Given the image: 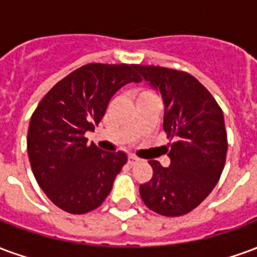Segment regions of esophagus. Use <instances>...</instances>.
<instances>
[{
	"label": "esophagus",
	"instance_id": "esophagus-1",
	"mask_svg": "<svg viewBox=\"0 0 257 257\" xmlns=\"http://www.w3.org/2000/svg\"><path fill=\"white\" fill-rule=\"evenodd\" d=\"M138 161H139V158H138V157H135V156H129L128 157L129 165H135V164H136Z\"/></svg>",
	"mask_w": 257,
	"mask_h": 257
}]
</instances>
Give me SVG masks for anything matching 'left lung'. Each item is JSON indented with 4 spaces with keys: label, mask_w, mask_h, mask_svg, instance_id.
Returning a JSON list of instances; mask_svg holds the SVG:
<instances>
[{
    "label": "left lung",
    "mask_w": 257,
    "mask_h": 257,
    "mask_svg": "<svg viewBox=\"0 0 257 257\" xmlns=\"http://www.w3.org/2000/svg\"><path fill=\"white\" fill-rule=\"evenodd\" d=\"M135 68L160 92L164 131L176 139L168 153L169 167L149 161L153 178L140 184V197L147 208L162 216L186 215L209 195L223 172L227 154L223 111L190 74L142 64Z\"/></svg>",
    "instance_id": "8db88e82"
}]
</instances>
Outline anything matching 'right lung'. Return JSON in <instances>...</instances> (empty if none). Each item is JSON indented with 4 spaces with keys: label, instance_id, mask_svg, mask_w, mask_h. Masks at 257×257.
Here are the masks:
<instances>
[{
    "label": "right lung",
    "instance_id": "add662e5",
    "mask_svg": "<svg viewBox=\"0 0 257 257\" xmlns=\"http://www.w3.org/2000/svg\"><path fill=\"white\" fill-rule=\"evenodd\" d=\"M140 81L135 64H85L37 106L27 135L29 160L37 183L60 209L86 213L110 194L128 157L86 145L85 132L95 131L118 89Z\"/></svg>",
    "mask_w": 257,
    "mask_h": 257
}]
</instances>
